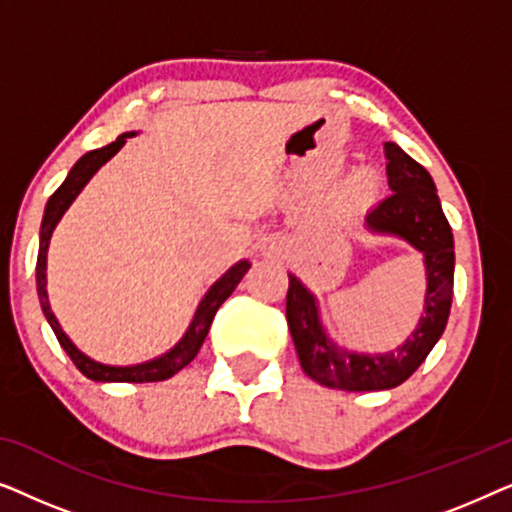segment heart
<instances>
[{
  "mask_svg": "<svg viewBox=\"0 0 512 512\" xmlns=\"http://www.w3.org/2000/svg\"><path fill=\"white\" fill-rule=\"evenodd\" d=\"M377 191V177L373 172L361 170L359 174H354V179L349 181L347 186V198L349 200H366Z\"/></svg>",
  "mask_w": 512,
  "mask_h": 512,
  "instance_id": "heart-1",
  "label": "heart"
}]
</instances>
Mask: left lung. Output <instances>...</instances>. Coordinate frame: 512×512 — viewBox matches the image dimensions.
<instances>
[{"instance_id": "obj_1", "label": "left lung", "mask_w": 512, "mask_h": 512, "mask_svg": "<svg viewBox=\"0 0 512 512\" xmlns=\"http://www.w3.org/2000/svg\"><path fill=\"white\" fill-rule=\"evenodd\" d=\"M384 158L391 193L370 209L366 221L380 233L401 235L424 254L429 289L424 317L412 338L398 352L382 356L349 354L335 347L319 324L312 293L289 275L286 321L300 366L314 382L342 391H382L403 384L440 340L452 307L454 240L431 174L394 142L384 144Z\"/></svg>"}]
</instances>
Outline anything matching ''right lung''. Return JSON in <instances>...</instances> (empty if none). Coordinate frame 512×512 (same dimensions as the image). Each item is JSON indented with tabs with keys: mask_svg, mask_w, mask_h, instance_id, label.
I'll use <instances>...</instances> for the list:
<instances>
[{
	"mask_svg": "<svg viewBox=\"0 0 512 512\" xmlns=\"http://www.w3.org/2000/svg\"><path fill=\"white\" fill-rule=\"evenodd\" d=\"M135 135V132H125L116 139V142H111L107 146H102V149H95V151H88L86 156L79 158V163L72 167V172L67 174V179L62 181L58 191H55L51 198L46 202V212H44V221H41V240H39V256H37V293H39V300H41V310H44L48 324H51L55 338L62 345V349L69 354V359L74 361V366L81 370L83 375L88 377V380H95V382H135V384H142V382H160V380H167V377L177 375L181 368H186L188 363H191L195 356H198L202 342H205L207 333H209V326H212L214 321V314L219 307L223 305V300H226L230 293L235 291V286L242 282V277L247 275L249 270V263L242 261L230 268L226 275H223L219 282H216L212 289L207 291V296L202 298V303L198 307V312H195L193 317V324L188 328L184 338L174 349H170L165 356H160V359H153L149 363H142V366H130V368H114V366H102V363H97L93 359H88L86 354H81L79 349L72 345V340L67 338L65 333H62V328L58 324V319H55V314L51 312V305H48V296H46V251H48V242H51V235H53V228L58 226L60 216L67 212V207L72 205V200L79 195V191L83 186L88 184V179L93 177V174L100 170V167L107 163V160L118 153V149L125 144V139Z\"/></svg>",
	"mask_w": 512,
	"mask_h": 512,
	"instance_id": "add662e5",
	"label": "right lung"
}]
</instances>
